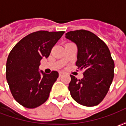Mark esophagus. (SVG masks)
I'll list each match as a JSON object with an SVG mask.
<instances>
[{"mask_svg": "<svg viewBox=\"0 0 126 126\" xmlns=\"http://www.w3.org/2000/svg\"><path fill=\"white\" fill-rule=\"evenodd\" d=\"M59 76H60V77H62V76H63V73H62V72H60V74H59Z\"/></svg>", "mask_w": 126, "mask_h": 126, "instance_id": "esophagus-1", "label": "esophagus"}]
</instances>
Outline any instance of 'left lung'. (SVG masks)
I'll use <instances>...</instances> for the list:
<instances>
[{"mask_svg": "<svg viewBox=\"0 0 126 126\" xmlns=\"http://www.w3.org/2000/svg\"><path fill=\"white\" fill-rule=\"evenodd\" d=\"M66 38L76 44V65L85 70L80 80L70 75L71 95L81 105L96 106L104 99L114 79V62L109 49L94 33L83 29L69 32Z\"/></svg>", "mask_w": 126, "mask_h": 126, "instance_id": "1", "label": "left lung"}]
</instances>
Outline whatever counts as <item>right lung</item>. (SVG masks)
Instances as JSON below:
<instances>
[{
	"instance_id": "right-lung-1",
	"label": "right lung",
	"mask_w": 126,
	"mask_h": 126,
	"mask_svg": "<svg viewBox=\"0 0 126 126\" xmlns=\"http://www.w3.org/2000/svg\"><path fill=\"white\" fill-rule=\"evenodd\" d=\"M64 32L38 31L23 38L10 51L6 63V79L14 99L24 107L33 109L50 95L59 74L38 71L43 57H48L52 48Z\"/></svg>"
}]
</instances>
